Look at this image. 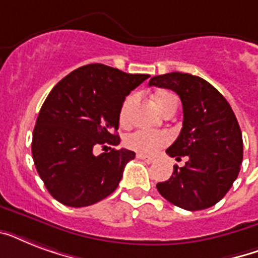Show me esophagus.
<instances>
[{
  "label": "esophagus",
  "instance_id": "esophagus-1",
  "mask_svg": "<svg viewBox=\"0 0 258 258\" xmlns=\"http://www.w3.org/2000/svg\"><path fill=\"white\" fill-rule=\"evenodd\" d=\"M137 158H138V159H142V161L147 162V163H151V162H154L153 157H149V155H143V154H138Z\"/></svg>",
  "mask_w": 258,
  "mask_h": 258
}]
</instances>
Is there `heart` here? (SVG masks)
<instances>
[{"label":"heart","instance_id":"b5f03b06","mask_svg":"<svg viewBox=\"0 0 258 258\" xmlns=\"http://www.w3.org/2000/svg\"><path fill=\"white\" fill-rule=\"evenodd\" d=\"M138 100L137 93H131L130 96L125 97L124 103L120 108V121L121 123H127L128 120L130 111ZM155 103H157L158 108L161 109L162 112H165L166 109L176 105V97L170 92H159L155 96ZM171 141L170 134L163 133V131H150V130H138L134 133L128 134L124 139V145L133 151H137L143 155H153L159 149H163L167 146Z\"/></svg>","mask_w":258,"mask_h":258}]
</instances>
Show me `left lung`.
<instances>
[{"label":"left lung","instance_id":"1","mask_svg":"<svg viewBox=\"0 0 258 258\" xmlns=\"http://www.w3.org/2000/svg\"><path fill=\"white\" fill-rule=\"evenodd\" d=\"M149 86L171 89L183 107L179 137L166 150L171 158L186 159L174 166L170 179L157 188L163 198L196 212L220 202L240 172L244 157L242 134L228 100L214 87L190 74L154 76Z\"/></svg>","mask_w":258,"mask_h":258}]
</instances>
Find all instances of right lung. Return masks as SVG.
I'll return each instance as SVG.
<instances>
[{"instance_id":"add662e5","label":"right lung","mask_w":258,"mask_h":258,"mask_svg":"<svg viewBox=\"0 0 258 258\" xmlns=\"http://www.w3.org/2000/svg\"><path fill=\"white\" fill-rule=\"evenodd\" d=\"M149 78L88 64L53 87L36 120L32 155L54 200L84 208L116 190L127 162L135 158L130 150L111 149L120 143L116 134L120 108L125 96ZM95 145L110 151L96 157Z\"/></svg>"}]
</instances>
